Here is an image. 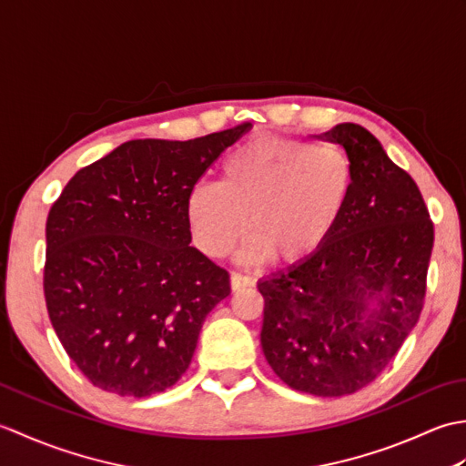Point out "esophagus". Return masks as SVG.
<instances>
[{
    "label": "esophagus",
    "instance_id": "1",
    "mask_svg": "<svg viewBox=\"0 0 466 466\" xmlns=\"http://www.w3.org/2000/svg\"><path fill=\"white\" fill-rule=\"evenodd\" d=\"M246 286H252V280L248 276H242V274H232L230 276V289L232 290H240L246 289Z\"/></svg>",
    "mask_w": 466,
    "mask_h": 466
}]
</instances>
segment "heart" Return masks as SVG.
Listing matches in <instances>:
<instances>
[{
    "label": "heart",
    "mask_w": 466,
    "mask_h": 466,
    "mask_svg": "<svg viewBox=\"0 0 466 466\" xmlns=\"http://www.w3.org/2000/svg\"><path fill=\"white\" fill-rule=\"evenodd\" d=\"M352 192V164L340 147L260 137L226 157L222 182H198L186 198V222L206 256L222 258L248 230L238 258L286 266L319 252L339 226Z\"/></svg>",
    "instance_id": "heart-1"
}]
</instances>
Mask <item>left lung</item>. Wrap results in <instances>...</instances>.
Here are the masks:
<instances>
[{
  "label": "left lung",
  "mask_w": 466,
  "mask_h": 466,
  "mask_svg": "<svg viewBox=\"0 0 466 466\" xmlns=\"http://www.w3.org/2000/svg\"><path fill=\"white\" fill-rule=\"evenodd\" d=\"M319 137L349 154L350 200L312 258L258 280L260 344L290 389L344 397L370 384L417 324L434 230L419 186L369 130L344 122Z\"/></svg>",
  "instance_id": "8db88e82"
}]
</instances>
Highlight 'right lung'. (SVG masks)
Segmentation results:
<instances>
[{
    "instance_id": "obj_1",
    "label": "right lung",
    "mask_w": 466,
    "mask_h": 466,
    "mask_svg": "<svg viewBox=\"0 0 466 466\" xmlns=\"http://www.w3.org/2000/svg\"><path fill=\"white\" fill-rule=\"evenodd\" d=\"M250 127L126 142L82 167L49 210V320L97 389L146 399L190 366L206 316L230 294V276L190 246L186 198Z\"/></svg>"
}]
</instances>
